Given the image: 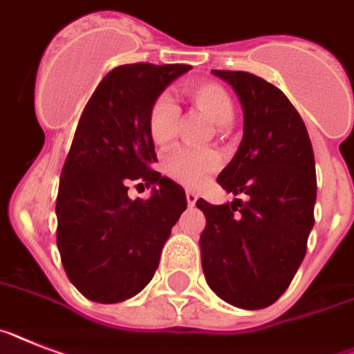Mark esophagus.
I'll use <instances>...</instances> for the list:
<instances>
[{
  "label": "esophagus",
  "instance_id": "1",
  "mask_svg": "<svg viewBox=\"0 0 354 354\" xmlns=\"http://www.w3.org/2000/svg\"><path fill=\"white\" fill-rule=\"evenodd\" d=\"M185 196H187V205H189V207H194L196 201H198V194L192 192V190H187Z\"/></svg>",
  "mask_w": 354,
  "mask_h": 354
}]
</instances>
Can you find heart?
<instances>
[{
    "instance_id": "b5f03b06",
    "label": "heart",
    "mask_w": 354,
    "mask_h": 354,
    "mask_svg": "<svg viewBox=\"0 0 354 354\" xmlns=\"http://www.w3.org/2000/svg\"><path fill=\"white\" fill-rule=\"evenodd\" d=\"M189 100L215 126H228L233 121V101L226 88L212 82H199L187 88ZM180 121V110L173 100L160 96L153 101L147 113V131L156 146H167L174 140ZM221 165V158L214 151H187L180 149L164 160L165 173L183 185H199L207 174Z\"/></svg>"
}]
</instances>
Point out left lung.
Segmentation results:
<instances>
[{
  "label": "left lung",
  "instance_id": "left-lung-1",
  "mask_svg": "<svg viewBox=\"0 0 354 354\" xmlns=\"http://www.w3.org/2000/svg\"><path fill=\"white\" fill-rule=\"evenodd\" d=\"M232 85L244 110V135L217 183L233 199L210 205L199 239L212 290L236 308L272 305L299 269L313 228L315 162L306 126L283 92L244 71H212Z\"/></svg>",
  "mask_w": 354,
  "mask_h": 354
}]
</instances>
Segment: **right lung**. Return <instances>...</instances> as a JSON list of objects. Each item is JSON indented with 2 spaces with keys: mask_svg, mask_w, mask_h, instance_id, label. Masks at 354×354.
I'll use <instances>...</instances> for the list:
<instances>
[{
  "mask_svg": "<svg viewBox=\"0 0 354 354\" xmlns=\"http://www.w3.org/2000/svg\"><path fill=\"white\" fill-rule=\"evenodd\" d=\"M189 71L183 64L115 67L80 118L58 185L57 245L67 278L87 299L109 305L139 294L187 208L185 190L151 169L147 113ZM133 180L152 187L149 200L129 199Z\"/></svg>",
  "mask_w": 354,
  "mask_h": 354,
  "instance_id": "obj_1",
  "label": "right lung"
}]
</instances>
